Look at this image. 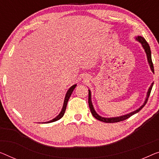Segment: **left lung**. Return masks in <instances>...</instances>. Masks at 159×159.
Returning a JSON list of instances; mask_svg holds the SVG:
<instances>
[{"label": "left lung", "mask_w": 159, "mask_h": 159, "mask_svg": "<svg viewBox=\"0 0 159 159\" xmlns=\"http://www.w3.org/2000/svg\"><path fill=\"white\" fill-rule=\"evenodd\" d=\"M137 40L141 43L142 44V46H143L144 50H145L146 53V55H147V58H148V63L149 65H150V67L151 68V70H152L153 73H154V69H153V62H152V59H151V49H150V46H149V45L148 44V43L146 42V41L145 40V39L141 36H138L137 37ZM153 83L151 85V87L149 88L148 89V93H147V97H146V99L145 101V102H144L143 105L141 106V108H139L138 110L134 111V112H131L129 113V114L127 115H124V116H119V117H116V118H103L100 116H98L97 114L96 111H95L94 108L93 107V105H92V103H91V91H90V90H89V108H90V110H91V112L92 113V115L93 116L94 118H96L97 120H100V121H103L104 123H117V122H120V121H122V120H124L125 119H127V118H129L133 116L135 113H138L139 111H140L142 108L144 107V106L146 105V103H147L148 101V97L150 96V93H151V89H152V87H153Z\"/></svg>", "instance_id": "obj_1"}]
</instances>
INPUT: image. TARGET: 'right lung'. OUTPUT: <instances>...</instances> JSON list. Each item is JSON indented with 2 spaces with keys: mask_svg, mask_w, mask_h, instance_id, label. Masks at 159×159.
I'll list each match as a JSON object with an SVG mask.
<instances>
[{
  "mask_svg": "<svg viewBox=\"0 0 159 159\" xmlns=\"http://www.w3.org/2000/svg\"><path fill=\"white\" fill-rule=\"evenodd\" d=\"M75 86H76V85H73V86L70 87V89H69V90H68V91L67 93H66V97H65V100H64V103H63V106L62 111H61V113H59V115L57 117H56L55 118H53V120H50V121H48V123H51V122L56 121V120L61 119V118L63 116V115H64V113H65L66 109V106H67L68 101V100H69V98H70V95H71L72 92H73V90H74Z\"/></svg>",
  "mask_w": 159,
  "mask_h": 159,
  "instance_id": "obj_1",
  "label": "right lung"
}]
</instances>
